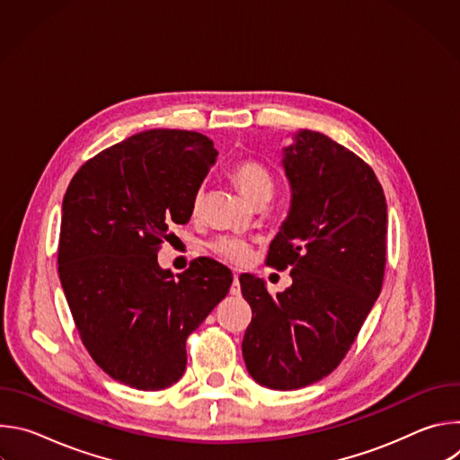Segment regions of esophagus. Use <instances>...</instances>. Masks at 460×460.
I'll return each mask as SVG.
<instances>
[{
    "label": "esophagus",
    "mask_w": 460,
    "mask_h": 460,
    "mask_svg": "<svg viewBox=\"0 0 460 460\" xmlns=\"http://www.w3.org/2000/svg\"><path fill=\"white\" fill-rule=\"evenodd\" d=\"M231 295H240V282H238V275L234 273V277H233V286H231Z\"/></svg>",
    "instance_id": "34e87169"
}]
</instances>
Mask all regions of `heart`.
Returning <instances> with one entry per match:
<instances>
[{
  "mask_svg": "<svg viewBox=\"0 0 460 460\" xmlns=\"http://www.w3.org/2000/svg\"><path fill=\"white\" fill-rule=\"evenodd\" d=\"M231 178L236 183V187L243 192L245 199L251 202L258 200L260 196H271L273 190V176L270 169L260 164L258 160H240L233 165L231 169ZM202 199H204V190L199 189L192 196V215H196L202 208ZM209 249L220 256L222 260L229 261V264L234 266H243L251 260L252 254V245L247 238L236 236V234H220L209 242Z\"/></svg>",
  "mask_w": 460,
  "mask_h": 460,
  "instance_id": "heart-1",
  "label": "heart"
}]
</instances>
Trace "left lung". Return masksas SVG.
I'll return each instance as SVG.
<instances>
[{"label": "left lung", "instance_id": "obj_1", "mask_svg": "<svg viewBox=\"0 0 460 460\" xmlns=\"http://www.w3.org/2000/svg\"><path fill=\"white\" fill-rule=\"evenodd\" d=\"M291 209L266 264L291 270L271 296L240 275L252 309L242 353L261 385L289 391L330 375L348 355L384 280L387 208L373 169L344 146L300 130L284 149Z\"/></svg>", "mask_w": 460, "mask_h": 460}]
</instances>
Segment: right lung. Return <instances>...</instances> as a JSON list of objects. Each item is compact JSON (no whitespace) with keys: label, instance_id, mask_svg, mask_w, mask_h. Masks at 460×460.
<instances>
[{"label":"right lung","instance_id":"1","mask_svg":"<svg viewBox=\"0 0 460 460\" xmlns=\"http://www.w3.org/2000/svg\"><path fill=\"white\" fill-rule=\"evenodd\" d=\"M218 153L194 130L151 128L87 160L61 206L58 273L80 339L114 380L144 391L185 371V341L229 293L231 271L213 258L174 275L158 266L172 224Z\"/></svg>","mask_w":460,"mask_h":460}]
</instances>
